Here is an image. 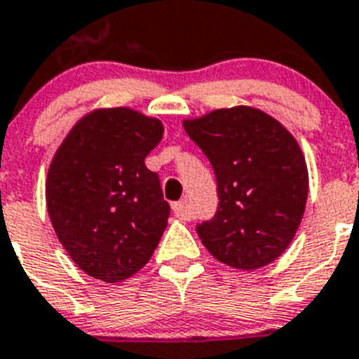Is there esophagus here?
Listing matches in <instances>:
<instances>
[{
	"label": "esophagus",
	"instance_id": "esophagus-1",
	"mask_svg": "<svg viewBox=\"0 0 359 359\" xmlns=\"http://www.w3.org/2000/svg\"><path fill=\"white\" fill-rule=\"evenodd\" d=\"M171 210H173V213H175L179 218H184V220H188V218H189L188 202H186V201L173 202V204H171Z\"/></svg>",
	"mask_w": 359,
	"mask_h": 359
}]
</instances>
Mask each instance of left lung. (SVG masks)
Wrapping results in <instances>:
<instances>
[{"label": "left lung", "mask_w": 359, "mask_h": 359, "mask_svg": "<svg viewBox=\"0 0 359 359\" xmlns=\"http://www.w3.org/2000/svg\"><path fill=\"white\" fill-rule=\"evenodd\" d=\"M182 126L217 177V215L197 227L204 248L235 269L276 260L294 238L309 195V171L292 133L248 104L184 119Z\"/></svg>", "instance_id": "obj_1"}]
</instances>
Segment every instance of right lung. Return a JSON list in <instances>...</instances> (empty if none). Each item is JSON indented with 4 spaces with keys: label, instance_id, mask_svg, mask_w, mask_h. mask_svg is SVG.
<instances>
[{
    "label": "right lung",
    "instance_id": "obj_1",
    "mask_svg": "<svg viewBox=\"0 0 359 359\" xmlns=\"http://www.w3.org/2000/svg\"><path fill=\"white\" fill-rule=\"evenodd\" d=\"M157 117L117 106L83 115L55 149L45 197L59 242L81 271L117 283L141 271L168 226L170 204L144 158Z\"/></svg>",
    "mask_w": 359,
    "mask_h": 359
}]
</instances>
